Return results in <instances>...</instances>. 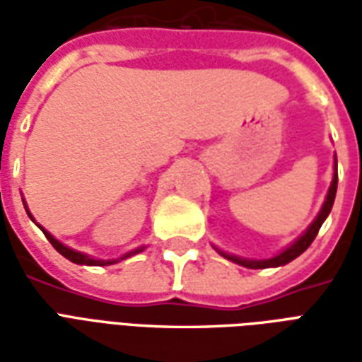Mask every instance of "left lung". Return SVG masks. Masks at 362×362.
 <instances>
[{
  "instance_id": "1",
  "label": "left lung",
  "mask_w": 362,
  "mask_h": 362,
  "mask_svg": "<svg viewBox=\"0 0 362 362\" xmlns=\"http://www.w3.org/2000/svg\"><path fill=\"white\" fill-rule=\"evenodd\" d=\"M335 192H337V158H335V173H334V178H332V186H329V189H327L326 202H324V205H322L318 217L312 221V225L304 230V235L298 236L291 246H287L285 250L279 252L277 256H273V258L269 259H244V258H238V256L225 254V252H221L219 248H215V250L219 252L221 256H225V258L230 259V262L238 264V266L250 267V269H266V267L285 266V264H288V262H293L295 258H298V256H300V254L310 246L312 240L316 238L320 227H322V223L326 221V217L329 215V211H332V205H334V199H335Z\"/></svg>"
}]
</instances>
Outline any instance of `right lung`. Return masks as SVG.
Segmentation results:
<instances>
[{
	"label": "right lung",
	"mask_w": 362,
	"mask_h": 362,
	"mask_svg": "<svg viewBox=\"0 0 362 362\" xmlns=\"http://www.w3.org/2000/svg\"><path fill=\"white\" fill-rule=\"evenodd\" d=\"M27 213H28V217L33 219V215H30V211H28V209H27ZM42 233L46 235V238L50 240L52 246H54V248H56V250H58L59 254L64 256V258H67L69 262H74V264H79V266H112V264H116V262H119V259H126V258H129V256L139 254V252L143 250V246L141 248H135L134 252H127L126 256L119 259H95V258H90V256H87V254H83V252H75V250H71V248H67L66 244L58 243V240H56V238H54V236H52L48 230H44V228H42Z\"/></svg>",
	"instance_id": "add662e5"
}]
</instances>
